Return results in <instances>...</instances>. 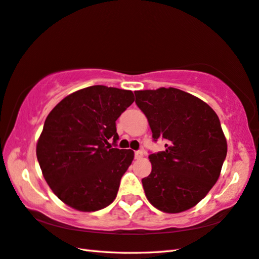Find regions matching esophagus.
<instances>
[{"mask_svg":"<svg viewBox=\"0 0 259 259\" xmlns=\"http://www.w3.org/2000/svg\"><path fill=\"white\" fill-rule=\"evenodd\" d=\"M143 155H144V154H143L142 150H136V152H135V158H136V159L142 158Z\"/></svg>","mask_w":259,"mask_h":259,"instance_id":"esophagus-1","label":"esophagus"}]
</instances>
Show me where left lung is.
I'll use <instances>...</instances> for the list:
<instances>
[{
    "mask_svg": "<svg viewBox=\"0 0 259 259\" xmlns=\"http://www.w3.org/2000/svg\"><path fill=\"white\" fill-rule=\"evenodd\" d=\"M155 142L165 150L149 155L152 172L144 178L146 197L155 208L180 213L208 194L227 157V139L218 114L198 97L177 88L135 92Z\"/></svg>",
    "mask_w": 259,
    "mask_h": 259,
    "instance_id": "1",
    "label": "left lung"
}]
</instances>
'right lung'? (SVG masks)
Wrapping results in <instances>:
<instances>
[{"mask_svg":"<svg viewBox=\"0 0 259 259\" xmlns=\"http://www.w3.org/2000/svg\"><path fill=\"white\" fill-rule=\"evenodd\" d=\"M134 93L102 84L64 97L50 112L36 146L44 179L55 196L80 211H95L115 199L134 150L112 148L115 121Z\"/></svg>","mask_w":259,"mask_h":259,"instance_id":"right-lung-1","label":"right lung"}]
</instances>
